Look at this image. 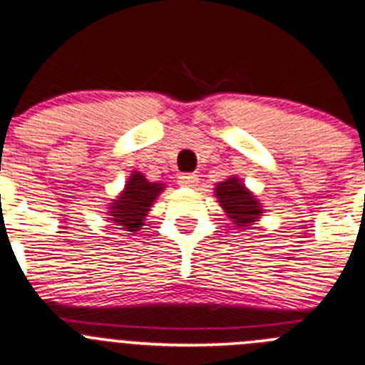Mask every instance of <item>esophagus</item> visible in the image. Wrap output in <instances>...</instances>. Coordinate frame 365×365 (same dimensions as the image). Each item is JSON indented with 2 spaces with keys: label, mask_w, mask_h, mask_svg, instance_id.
<instances>
[{
  "label": "esophagus",
  "mask_w": 365,
  "mask_h": 365,
  "mask_svg": "<svg viewBox=\"0 0 365 365\" xmlns=\"http://www.w3.org/2000/svg\"><path fill=\"white\" fill-rule=\"evenodd\" d=\"M197 182H199V177L195 173H182V175H179V185L185 186V188H193V186H197Z\"/></svg>",
  "instance_id": "1"
}]
</instances>
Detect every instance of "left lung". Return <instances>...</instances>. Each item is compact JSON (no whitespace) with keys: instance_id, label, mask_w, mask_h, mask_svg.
I'll list each match as a JSON object with an SVG mask.
<instances>
[{"instance_id":"left-lung-1","label":"left lung","mask_w":365,"mask_h":365,"mask_svg":"<svg viewBox=\"0 0 365 365\" xmlns=\"http://www.w3.org/2000/svg\"><path fill=\"white\" fill-rule=\"evenodd\" d=\"M215 197L238 229H249L265 213L262 202L237 175H231L218 182L215 186Z\"/></svg>"}]
</instances>
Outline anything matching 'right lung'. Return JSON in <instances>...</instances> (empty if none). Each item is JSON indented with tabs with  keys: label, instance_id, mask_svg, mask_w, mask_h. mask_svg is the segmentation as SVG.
<instances>
[{
	"label": "right lung",
	"instance_id": "1",
	"mask_svg": "<svg viewBox=\"0 0 365 365\" xmlns=\"http://www.w3.org/2000/svg\"><path fill=\"white\" fill-rule=\"evenodd\" d=\"M161 192H165L163 182H150L145 173L133 172L125 180V188L120 195L107 207V220L127 232L140 231L145 225V217Z\"/></svg>",
	"mask_w": 365,
	"mask_h": 365
}]
</instances>
